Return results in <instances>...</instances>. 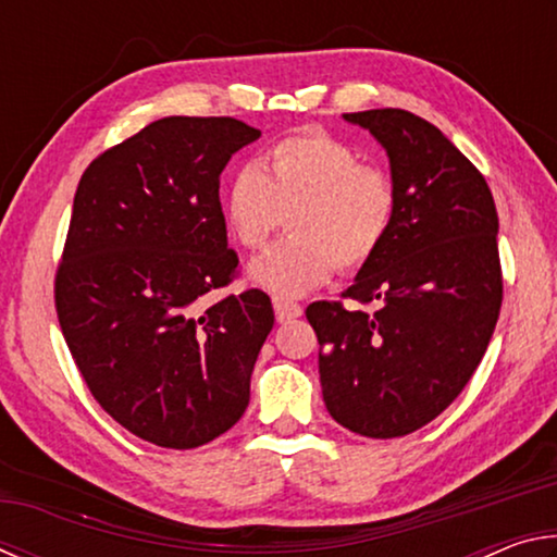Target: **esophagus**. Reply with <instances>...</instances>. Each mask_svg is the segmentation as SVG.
<instances>
[{
  "label": "esophagus",
  "instance_id": "obj_1",
  "mask_svg": "<svg viewBox=\"0 0 557 557\" xmlns=\"http://www.w3.org/2000/svg\"><path fill=\"white\" fill-rule=\"evenodd\" d=\"M272 307H275V317H277L280 324H287V322H292V319L301 317V307L295 305V301H289V299L275 297V299H272Z\"/></svg>",
  "mask_w": 557,
  "mask_h": 557
}]
</instances>
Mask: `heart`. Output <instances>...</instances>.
<instances>
[{
	"instance_id": "1",
	"label": "heart",
	"mask_w": 557,
	"mask_h": 557,
	"mask_svg": "<svg viewBox=\"0 0 557 557\" xmlns=\"http://www.w3.org/2000/svg\"><path fill=\"white\" fill-rule=\"evenodd\" d=\"M223 215L245 250L265 248L287 219L292 235L252 260L250 280L299 297L324 285L336 265L356 270L379 252L393 225L395 188L354 147L307 129L235 174Z\"/></svg>"
}]
</instances>
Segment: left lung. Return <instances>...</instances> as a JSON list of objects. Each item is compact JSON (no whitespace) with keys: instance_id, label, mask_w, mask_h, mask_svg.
Listing matches in <instances>:
<instances>
[{"instance_id":"1","label":"left lung","mask_w":557,"mask_h":557,"mask_svg":"<svg viewBox=\"0 0 557 557\" xmlns=\"http://www.w3.org/2000/svg\"><path fill=\"white\" fill-rule=\"evenodd\" d=\"M391 162L395 215L344 292L373 312L314 301L326 410L363 437L428 425L469 383L502 309L498 215L479 169L408 110L348 112Z\"/></svg>"}]
</instances>
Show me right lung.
<instances>
[{
    "label": "right lung",
    "mask_w": 557,
    "mask_h": 557,
    "mask_svg": "<svg viewBox=\"0 0 557 557\" xmlns=\"http://www.w3.org/2000/svg\"><path fill=\"white\" fill-rule=\"evenodd\" d=\"M258 137L233 117H162L90 162L75 191L61 332L102 410L159 447H201L240 420L275 324L260 289L201 301L238 270L221 172Z\"/></svg>",
    "instance_id": "add662e5"
}]
</instances>
